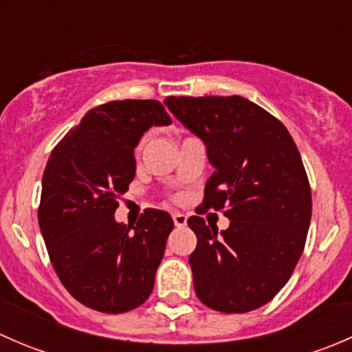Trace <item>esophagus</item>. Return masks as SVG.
<instances>
[{
	"label": "esophagus",
	"instance_id": "esophagus-1",
	"mask_svg": "<svg viewBox=\"0 0 352 352\" xmlns=\"http://www.w3.org/2000/svg\"><path fill=\"white\" fill-rule=\"evenodd\" d=\"M172 218H173V223H175L177 228H184V226L187 225V216L184 214V212H173Z\"/></svg>",
	"mask_w": 352,
	"mask_h": 352
}]
</instances>
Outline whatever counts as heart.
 <instances>
[{
  "instance_id": "1",
  "label": "heart",
  "mask_w": 352,
  "mask_h": 352,
  "mask_svg": "<svg viewBox=\"0 0 352 352\" xmlns=\"http://www.w3.org/2000/svg\"><path fill=\"white\" fill-rule=\"evenodd\" d=\"M141 146H143V144H140V146H138V151H140V150H141Z\"/></svg>"
}]
</instances>
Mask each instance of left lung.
Masks as SVG:
<instances>
[{"label":"left lung","mask_w":352,"mask_h":352,"mask_svg":"<svg viewBox=\"0 0 352 352\" xmlns=\"http://www.w3.org/2000/svg\"><path fill=\"white\" fill-rule=\"evenodd\" d=\"M170 112L206 144L214 172L196 209L223 211L230 226L187 219L197 247L189 264L206 307L245 314L269 303L293 274L307 242L311 190L281 120L247 98L168 97Z\"/></svg>","instance_id":"1"}]
</instances>
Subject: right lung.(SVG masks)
I'll list each match as a JSON object with an SVG mask.
<instances>
[{
	"label": "right lung",
	"mask_w": 352,
	"mask_h": 352,
	"mask_svg": "<svg viewBox=\"0 0 352 352\" xmlns=\"http://www.w3.org/2000/svg\"><path fill=\"white\" fill-rule=\"evenodd\" d=\"M170 122L158 100H113L88 110L49 156L38 226L56 274L85 307L124 314L153 291L172 218L150 208L124 225L113 212L136 175L141 136Z\"/></svg>",
	"instance_id": "add662e5"
}]
</instances>
